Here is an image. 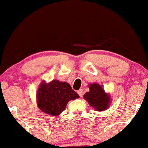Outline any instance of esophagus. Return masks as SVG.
Instances as JSON below:
<instances>
[{"label":"esophagus","instance_id":"obj_1","mask_svg":"<svg viewBox=\"0 0 148 148\" xmlns=\"http://www.w3.org/2000/svg\"><path fill=\"white\" fill-rule=\"evenodd\" d=\"M77 94L80 95V97H82L83 96V90H82V89H80V90L77 91Z\"/></svg>","mask_w":148,"mask_h":148}]
</instances>
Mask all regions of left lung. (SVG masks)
<instances>
[{
	"instance_id": "obj_1",
	"label": "left lung",
	"mask_w": 148,
	"mask_h": 148,
	"mask_svg": "<svg viewBox=\"0 0 148 148\" xmlns=\"http://www.w3.org/2000/svg\"><path fill=\"white\" fill-rule=\"evenodd\" d=\"M89 88L90 91L84 95L89 104L97 112L106 110L110 104V96L97 83L90 84Z\"/></svg>"
}]
</instances>
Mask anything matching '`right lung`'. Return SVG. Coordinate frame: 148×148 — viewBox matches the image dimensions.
<instances>
[{
    "label": "right lung",
    "instance_id": "right-lung-1",
    "mask_svg": "<svg viewBox=\"0 0 148 148\" xmlns=\"http://www.w3.org/2000/svg\"><path fill=\"white\" fill-rule=\"evenodd\" d=\"M79 98V95L66 82L52 80L49 83L42 81L36 93L37 106L49 115H59L65 110L70 100Z\"/></svg>",
    "mask_w": 148,
    "mask_h": 148
}]
</instances>
